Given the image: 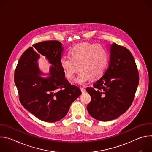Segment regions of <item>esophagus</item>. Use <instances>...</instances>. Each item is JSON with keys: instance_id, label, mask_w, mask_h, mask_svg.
Here are the masks:
<instances>
[{"instance_id": "esophagus-1", "label": "esophagus", "mask_w": 152, "mask_h": 152, "mask_svg": "<svg viewBox=\"0 0 152 152\" xmlns=\"http://www.w3.org/2000/svg\"><path fill=\"white\" fill-rule=\"evenodd\" d=\"M80 90H81V91H82V93H85V92H86V89H85L84 88H83V87L80 88Z\"/></svg>"}]
</instances>
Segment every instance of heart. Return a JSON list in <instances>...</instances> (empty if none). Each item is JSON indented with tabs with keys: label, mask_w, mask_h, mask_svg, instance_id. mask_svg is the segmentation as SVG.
<instances>
[{
	"label": "heart",
	"mask_w": 152,
	"mask_h": 152,
	"mask_svg": "<svg viewBox=\"0 0 152 152\" xmlns=\"http://www.w3.org/2000/svg\"><path fill=\"white\" fill-rule=\"evenodd\" d=\"M69 56L62 57L60 63L68 79L73 78L78 69L80 70L75 79L79 85L85 84L90 77L95 79L100 77L109 61V54L106 48L96 43L78 44L70 50Z\"/></svg>",
	"instance_id": "b5f03b06"
}]
</instances>
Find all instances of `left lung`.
<instances>
[{"mask_svg":"<svg viewBox=\"0 0 152 152\" xmlns=\"http://www.w3.org/2000/svg\"><path fill=\"white\" fill-rule=\"evenodd\" d=\"M110 60L104 74L86 91L91 95L87 110L94 119L110 121L116 119L131 106L138 85L139 75L129 50L113 43Z\"/></svg>","mask_w":152,"mask_h":152,"instance_id":"8db88e82","label":"left lung"}]
</instances>
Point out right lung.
Here are the masks:
<instances>
[{
    "label": "right lung",
    "instance_id": "add662e5",
    "mask_svg": "<svg viewBox=\"0 0 152 152\" xmlns=\"http://www.w3.org/2000/svg\"><path fill=\"white\" fill-rule=\"evenodd\" d=\"M63 48L57 40L34 44L23 54L15 70L14 82L23 106L44 122H55L67 113L71 104L82 94L66 79L60 60ZM40 56L51 64L49 77L38 67Z\"/></svg>",
    "mask_w": 152,
    "mask_h": 152
}]
</instances>
